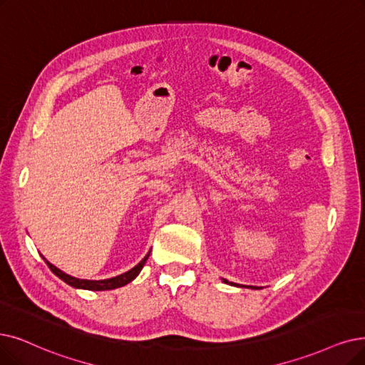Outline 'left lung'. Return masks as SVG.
I'll use <instances>...</instances> for the list:
<instances>
[{
    "mask_svg": "<svg viewBox=\"0 0 365 365\" xmlns=\"http://www.w3.org/2000/svg\"><path fill=\"white\" fill-rule=\"evenodd\" d=\"M223 282L225 283H227V284H232V286H238V287H250V289H260V287H256V286H242V284H237V283H229L227 280H225L223 279Z\"/></svg>",
    "mask_w": 365,
    "mask_h": 365,
    "instance_id": "8db88e82",
    "label": "left lung"
}]
</instances>
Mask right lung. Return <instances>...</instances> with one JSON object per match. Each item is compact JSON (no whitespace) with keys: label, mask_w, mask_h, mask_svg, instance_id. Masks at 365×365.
<instances>
[{"label":"right lung","mask_w":365,"mask_h":365,"mask_svg":"<svg viewBox=\"0 0 365 365\" xmlns=\"http://www.w3.org/2000/svg\"><path fill=\"white\" fill-rule=\"evenodd\" d=\"M148 256H150V253L145 256L139 264L135 267V268H132L130 271H127V272H124V274H121V275H116V277H112V279H106V280H82V279H76V277H71V275H68V274H66V272H63L61 269H58L56 267H53L51 262H48L45 257V262L48 264V267L51 268V271L56 275V277H60V279L63 280V282H66L67 284H70L71 287H76V289H86V290H110V289H116V287H121V286H125L127 283H130L132 280H135L136 277L139 275V272H140V269L143 268V265H145V262H147V259H148Z\"/></svg>","instance_id":"right-lung-1"}]
</instances>
